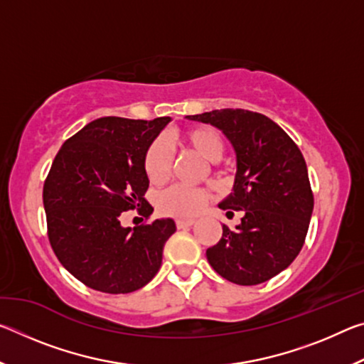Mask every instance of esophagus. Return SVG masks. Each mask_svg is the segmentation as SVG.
I'll list each match as a JSON object with an SVG mask.
<instances>
[{
  "instance_id": "1",
  "label": "esophagus",
  "mask_w": 364,
  "mask_h": 364,
  "mask_svg": "<svg viewBox=\"0 0 364 364\" xmlns=\"http://www.w3.org/2000/svg\"><path fill=\"white\" fill-rule=\"evenodd\" d=\"M194 220H176V228L178 230H184V228L193 226Z\"/></svg>"
}]
</instances>
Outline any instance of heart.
<instances>
[{"label":"heart","mask_w":364,"mask_h":364,"mask_svg":"<svg viewBox=\"0 0 364 364\" xmlns=\"http://www.w3.org/2000/svg\"><path fill=\"white\" fill-rule=\"evenodd\" d=\"M183 146L189 147L197 156L207 162L217 160L223 152V138L208 125L191 127L180 134ZM171 168V156L168 147L162 141H154L144 152V171L152 184H160L167 180ZM208 200L205 189L171 186L157 197V207L167 217L193 218L202 212Z\"/></svg>","instance_id":"heart-1"}]
</instances>
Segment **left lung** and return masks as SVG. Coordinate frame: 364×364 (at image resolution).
<instances>
[{
	"label": "left lung",
	"instance_id": "obj_1",
	"mask_svg": "<svg viewBox=\"0 0 364 364\" xmlns=\"http://www.w3.org/2000/svg\"><path fill=\"white\" fill-rule=\"evenodd\" d=\"M186 119L210 123L236 152L232 193L220 208L242 213L236 230L223 225L207 260L239 286H255L279 274L304 247L313 213V193L297 144L267 115L221 109Z\"/></svg>",
	"mask_w": 364,
	"mask_h": 364
}]
</instances>
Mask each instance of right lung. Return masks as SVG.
I'll return each instance as SVG.
<instances>
[{
    "instance_id": "obj_1",
    "label": "right lung",
    "mask_w": 364,
    "mask_h": 364,
    "mask_svg": "<svg viewBox=\"0 0 364 364\" xmlns=\"http://www.w3.org/2000/svg\"><path fill=\"white\" fill-rule=\"evenodd\" d=\"M170 120L101 117L67 139L51 165L43 186L49 242L63 267L95 291H138L162 264L175 221L123 228L120 215L152 213L144 152Z\"/></svg>"
}]
</instances>
